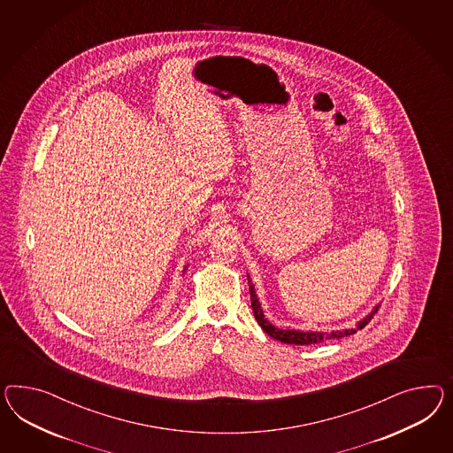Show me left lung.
<instances>
[{
    "mask_svg": "<svg viewBox=\"0 0 453 453\" xmlns=\"http://www.w3.org/2000/svg\"><path fill=\"white\" fill-rule=\"evenodd\" d=\"M247 279H249V292H250V302H252V311H254V317L257 319L260 328L265 331L269 336H272L273 340H279L281 342H287V344H300V346H306V344H319L321 342H326V340H340L344 336H349L356 333V330H363L366 326L367 323L372 319V315L378 311L380 305L374 306L372 311L366 315L361 321H357L356 328H346V330H333V331H300V330H281L277 328L270 323L269 319H265L264 315V310L260 306L258 302L257 292L254 288V283L250 280L249 273H247Z\"/></svg>",
    "mask_w": 453,
    "mask_h": 453,
    "instance_id": "1",
    "label": "left lung"
}]
</instances>
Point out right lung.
I'll return each instance as SVG.
<instances>
[{"label":"right lung","mask_w":453,"mask_h":453,"mask_svg":"<svg viewBox=\"0 0 453 453\" xmlns=\"http://www.w3.org/2000/svg\"><path fill=\"white\" fill-rule=\"evenodd\" d=\"M186 269H188V265H186V267H184L183 273H184V272H186Z\"/></svg>","instance_id":"right-lung-1"}]
</instances>
